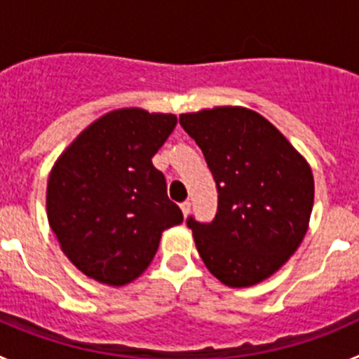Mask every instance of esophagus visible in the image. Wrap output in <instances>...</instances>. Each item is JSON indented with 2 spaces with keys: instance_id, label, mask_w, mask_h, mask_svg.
<instances>
[{
  "instance_id": "esophagus-1",
  "label": "esophagus",
  "mask_w": 359,
  "mask_h": 359,
  "mask_svg": "<svg viewBox=\"0 0 359 359\" xmlns=\"http://www.w3.org/2000/svg\"><path fill=\"white\" fill-rule=\"evenodd\" d=\"M180 207H182V212H183V215H189V212H190V201H183L182 205H180Z\"/></svg>"
}]
</instances>
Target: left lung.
I'll return each mask as SVG.
<instances>
[{
  "label": "left lung",
  "instance_id": "obj_1",
  "mask_svg": "<svg viewBox=\"0 0 359 359\" xmlns=\"http://www.w3.org/2000/svg\"><path fill=\"white\" fill-rule=\"evenodd\" d=\"M205 154L217 187L212 223L187 219L196 248L230 287L259 284L286 264L309 226L311 167L273 123L246 107L180 115Z\"/></svg>",
  "mask_w": 359,
  "mask_h": 359
}]
</instances>
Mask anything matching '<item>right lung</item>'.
<instances>
[{"instance_id":"add662e5","label":"right lung","mask_w":359,"mask_h":359,"mask_svg":"<svg viewBox=\"0 0 359 359\" xmlns=\"http://www.w3.org/2000/svg\"><path fill=\"white\" fill-rule=\"evenodd\" d=\"M177 118L138 107L95 120L53 165L46 214L61 250L82 273L123 286L144 273L161 231L183 221L152 156Z\"/></svg>"}]
</instances>
